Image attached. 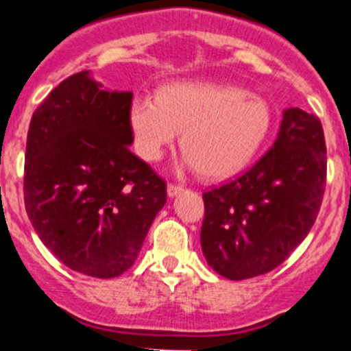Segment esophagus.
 Instances as JSON below:
<instances>
[{
	"label": "esophagus",
	"mask_w": 351,
	"mask_h": 351,
	"mask_svg": "<svg viewBox=\"0 0 351 351\" xmlns=\"http://www.w3.org/2000/svg\"><path fill=\"white\" fill-rule=\"evenodd\" d=\"M181 191H182V186L172 184V182H170V184L167 186V193H169V197H176V195L181 193Z\"/></svg>",
	"instance_id": "34e87169"
}]
</instances>
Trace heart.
Instances as JSON below:
<instances>
[{"instance_id": "heart-1", "label": "heart", "mask_w": 351, "mask_h": 351, "mask_svg": "<svg viewBox=\"0 0 351 351\" xmlns=\"http://www.w3.org/2000/svg\"><path fill=\"white\" fill-rule=\"evenodd\" d=\"M128 119L144 160H160L182 132L184 165L214 181L246 169L274 128V112L265 98L214 82H173L156 98L135 96Z\"/></svg>"}]
</instances>
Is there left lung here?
I'll return each mask as SVG.
<instances>
[{
	"label": "left lung",
	"instance_id": "left-lung-1",
	"mask_svg": "<svg viewBox=\"0 0 351 351\" xmlns=\"http://www.w3.org/2000/svg\"><path fill=\"white\" fill-rule=\"evenodd\" d=\"M325 179L320 119L287 108L267 153L243 176L204 193L200 244L207 263L234 281L281 265L315 225Z\"/></svg>",
	"mask_w": 351,
	"mask_h": 351
}]
</instances>
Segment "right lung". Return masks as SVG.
Instances as JSON below:
<instances>
[{
    "label": "right lung",
    "mask_w": 351,
    "mask_h": 351,
    "mask_svg": "<svg viewBox=\"0 0 351 351\" xmlns=\"http://www.w3.org/2000/svg\"><path fill=\"white\" fill-rule=\"evenodd\" d=\"M132 100L79 71L49 93L27 130L31 225L56 258L93 278L132 267L167 202L165 181L128 147Z\"/></svg>",
    "instance_id": "right-lung-1"
}]
</instances>
